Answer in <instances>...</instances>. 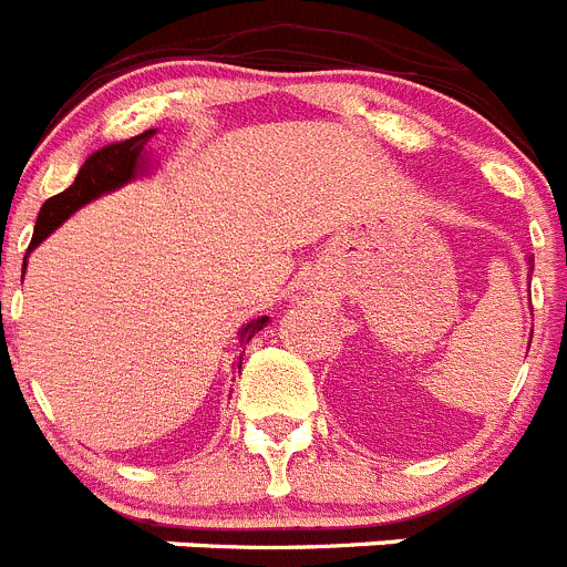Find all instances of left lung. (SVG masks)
Here are the masks:
<instances>
[{
    "instance_id": "obj_1",
    "label": "left lung",
    "mask_w": 567,
    "mask_h": 567,
    "mask_svg": "<svg viewBox=\"0 0 567 567\" xmlns=\"http://www.w3.org/2000/svg\"><path fill=\"white\" fill-rule=\"evenodd\" d=\"M532 269H534V264H532Z\"/></svg>"
}]
</instances>
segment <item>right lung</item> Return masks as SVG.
<instances>
[{"label":"right lung","mask_w":567,"mask_h":567,"mask_svg":"<svg viewBox=\"0 0 567 567\" xmlns=\"http://www.w3.org/2000/svg\"><path fill=\"white\" fill-rule=\"evenodd\" d=\"M152 134L154 128H148V132L137 134V137H128L123 140V143L106 145V148L92 154V157L83 163V168L78 171L75 182H72L70 188L50 196V199L41 205L39 219H35L33 241H30L28 252L35 247V244L44 241V238L50 236V233H53L72 210H78L81 205L92 202L95 196L106 194V190L121 188L123 182L132 179V176L137 174V163H140V154H143V145L152 140ZM267 320L269 318H258L252 320V323L244 326L241 342L252 340V337L267 326ZM238 368H241V357H238Z\"/></svg>","instance_id":"obj_1"}]
</instances>
